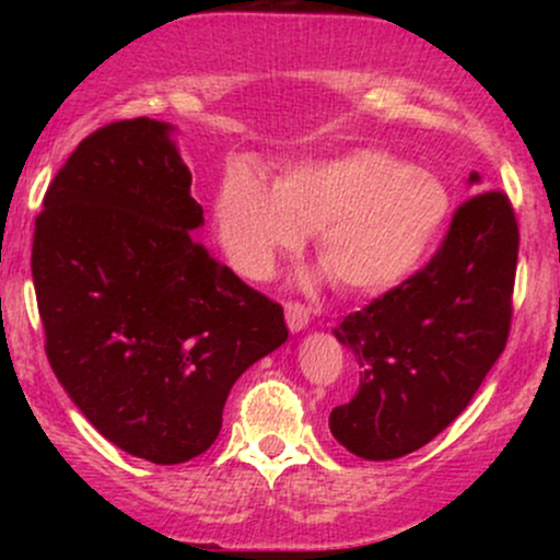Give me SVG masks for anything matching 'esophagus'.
I'll return each instance as SVG.
<instances>
[{
	"mask_svg": "<svg viewBox=\"0 0 560 560\" xmlns=\"http://www.w3.org/2000/svg\"><path fill=\"white\" fill-rule=\"evenodd\" d=\"M284 313H287L289 329H292V331L305 329L307 320H311V311H307L305 302H300V300H287L284 302Z\"/></svg>",
	"mask_w": 560,
	"mask_h": 560,
	"instance_id": "34e87169",
	"label": "esophagus"
}]
</instances>
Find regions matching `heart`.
<instances>
[{
  "label": "heart",
  "instance_id": "1",
  "mask_svg": "<svg viewBox=\"0 0 560 560\" xmlns=\"http://www.w3.org/2000/svg\"><path fill=\"white\" fill-rule=\"evenodd\" d=\"M436 176L382 150L302 163L273 191L247 168L223 176L215 197L221 242L242 273L266 276L313 231L318 260L342 289L382 292L419 266L447 218Z\"/></svg>",
  "mask_w": 560,
  "mask_h": 560
}]
</instances>
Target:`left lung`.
<instances>
[{
	"instance_id": "obj_1",
	"label": "left lung",
	"mask_w": 560,
	"mask_h": 560,
	"mask_svg": "<svg viewBox=\"0 0 560 560\" xmlns=\"http://www.w3.org/2000/svg\"><path fill=\"white\" fill-rule=\"evenodd\" d=\"M516 260L511 199L479 191L455 208L427 266L334 326L361 365L355 397L329 416L339 445L369 460L402 458L464 413L505 350Z\"/></svg>"
}]
</instances>
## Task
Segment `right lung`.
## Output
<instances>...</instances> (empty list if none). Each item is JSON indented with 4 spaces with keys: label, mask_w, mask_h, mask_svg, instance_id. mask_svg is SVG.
<instances>
[{
    "label": "right lung",
    "mask_w": 560,
    "mask_h": 560,
    "mask_svg": "<svg viewBox=\"0 0 560 560\" xmlns=\"http://www.w3.org/2000/svg\"><path fill=\"white\" fill-rule=\"evenodd\" d=\"M150 118L96 128L36 215L31 273L55 376L102 436L137 458H197L234 382L287 342L279 302L191 231V173Z\"/></svg>",
    "instance_id": "1"
}]
</instances>
